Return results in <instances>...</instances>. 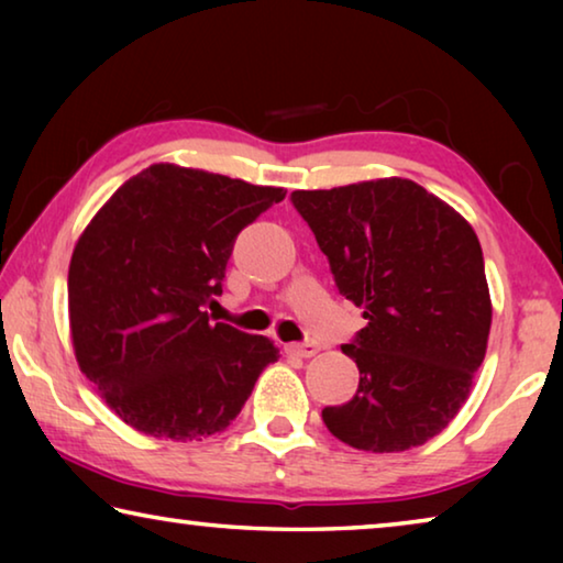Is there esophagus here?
Here are the masks:
<instances>
[{"label": "esophagus", "mask_w": 563, "mask_h": 563, "mask_svg": "<svg viewBox=\"0 0 563 563\" xmlns=\"http://www.w3.org/2000/svg\"><path fill=\"white\" fill-rule=\"evenodd\" d=\"M292 355H298V357H312L318 352V347L312 345V342H295V345H290L288 347Z\"/></svg>", "instance_id": "1"}]
</instances>
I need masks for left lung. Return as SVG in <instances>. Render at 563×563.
Here are the masks:
<instances>
[{
  "instance_id": "1",
  "label": "left lung",
  "mask_w": 563,
  "mask_h": 563,
  "mask_svg": "<svg viewBox=\"0 0 563 563\" xmlns=\"http://www.w3.org/2000/svg\"><path fill=\"white\" fill-rule=\"evenodd\" d=\"M328 255L340 295L367 325L342 352L360 385L322 409L328 430L362 452H405L452 422L487 355L489 285L472 225L409 178L292 190Z\"/></svg>"
}]
</instances>
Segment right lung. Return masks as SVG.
I'll use <instances>...</instances> for the list:
<instances>
[{
  "label": "right lung",
  "instance_id": "obj_1",
  "mask_svg": "<svg viewBox=\"0 0 563 563\" xmlns=\"http://www.w3.org/2000/svg\"><path fill=\"white\" fill-rule=\"evenodd\" d=\"M285 198L208 170L154 164L129 178L76 241L69 328L81 373L136 432L203 440L223 432L273 340L211 322L245 225Z\"/></svg>",
  "mask_w": 563,
  "mask_h": 563
}]
</instances>
